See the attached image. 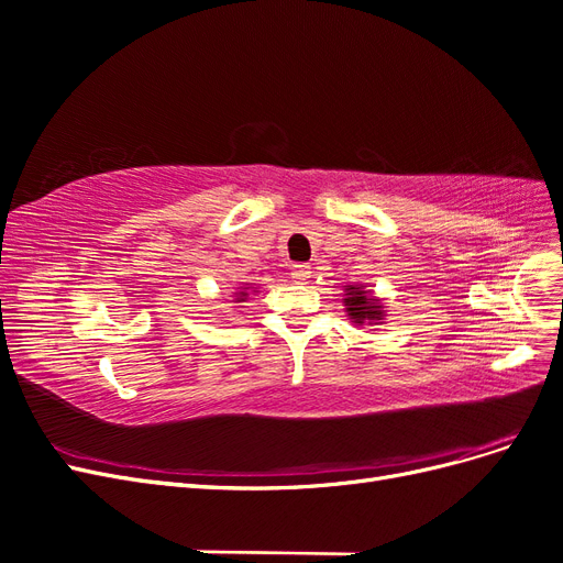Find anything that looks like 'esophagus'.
Listing matches in <instances>:
<instances>
[{"instance_id":"1","label":"esophagus","mask_w":563,"mask_h":563,"mask_svg":"<svg viewBox=\"0 0 563 563\" xmlns=\"http://www.w3.org/2000/svg\"><path fill=\"white\" fill-rule=\"evenodd\" d=\"M291 277L298 282V284H305L310 277H312V267L308 263H300V265H294L291 269Z\"/></svg>"}]
</instances>
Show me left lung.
<instances>
[{"instance_id": "8db88e82", "label": "left lung", "mask_w": 563, "mask_h": 563, "mask_svg": "<svg viewBox=\"0 0 563 563\" xmlns=\"http://www.w3.org/2000/svg\"><path fill=\"white\" fill-rule=\"evenodd\" d=\"M345 305H347L350 319H354L356 323H364V319L376 321L383 317V305H378L371 296H366V291H362V288L350 286Z\"/></svg>"}]
</instances>
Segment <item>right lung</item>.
Wrapping results in <instances>:
<instances>
[{"label":"right lung","instance_id":"1","mask_svg":"<svg viewBox=\"0 0 563 563\" xmlns=\"http://www.w3.org/2000/svg\"><path fill=\"white\" fill-rule=\"evenodd\" d=\"M246 296H249V294H244V291H240V296H236V302H242V300H244V298H246Z\"/></svg>","mask_w":563,"mask_h":563}]
</instances>
